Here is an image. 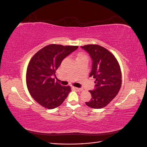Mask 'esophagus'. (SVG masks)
<instances>
[{
  "label": "esophagus",
  "instance_id": "esophagus-1",
  "mask_svg": "<svg viewBox=\"0 0 147 147\" xmlns=\"http://www.w3.org/2000/svg\"><path fill=\"white\" fill-rule=\"evenodd\" d=\"M74 89H75L77 91H82L83 90L82 88H77V87H74Z\"/></svg>",
  "mask_w": 147,
  "mask_h": 147
}]
</instances>
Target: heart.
I'll return each instance as SVG.
<instances>
[{"label": "heart", "instance_id": "1", "mask_svg": "<svg viewBox=\"0 0 147 147\" xmlns=\"http://www.w3.org/2000/svg\"><path fill=\"white\" fill-rule=\"evenodd\" d=\"M78 57H85L84 56H83V55H79V56Z\"/></svg>", "mask_w": 147, "mask_h": 147}]
</instances>
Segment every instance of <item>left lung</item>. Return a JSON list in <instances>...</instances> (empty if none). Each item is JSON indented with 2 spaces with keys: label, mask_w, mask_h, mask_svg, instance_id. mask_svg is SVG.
<instances>
[{
  "label": "left lung",
  "mask_w": 147,
  "mask_h": 147,
  "mask_svg": "<svg viewBox=\"0 0 147 147\" xmlns=\"http://www.w3.org/2000/svg\"><path fill=\"white\" fill-rule=\"evenodd\" d=\"M81 48L90 55L92 70L90 77L96 80L95 88L89 91L92 98L85 104L92 109H101L112 101L121 86V72L117 59L106 48L97 45Z\"/></svg>",
  "instance_id": "obj_1"
}]
</instances>
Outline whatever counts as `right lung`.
<instances>
[{
    "mask_svg": "<svg viewBox=\"0 0 147 147\" xmlns=\"http://www.w3.org/2000/svg\"><path fill=\"white\" fill-rule=\"evenodd\" d=\"M78 48L51 44L39 50L30 59L26 84L34 99L48 109L57 107L67 98L70 87L55 82L56 70L65 57Z\"/></svg>",
    "mask_w": 147,
    "mask_h": 147,
    "instance_id": "obj_1",
    "label": "right lung"
}]
</instances>
